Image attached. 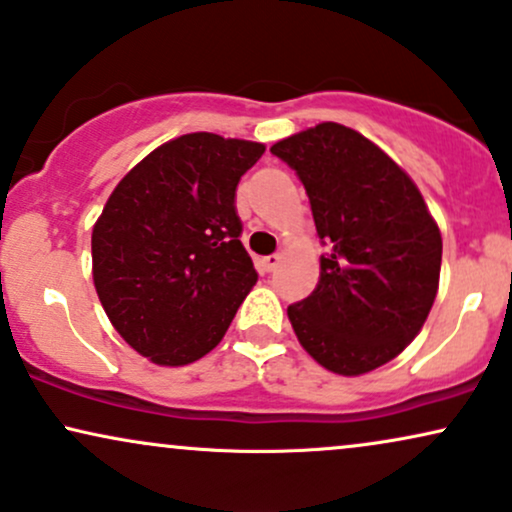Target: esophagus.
<instances>
[{
    "label": "esophagus",
    "mask_w": 512,
    "mask_h": 512,
    "mask_svg": "<svg viewBox=\"0 0 512 512\" xmlns=\"http://www.w3.org/2000/svg\"><path fill=\"white\" fill-rule=\"evenodd\" d=\"M277 263H280V254H270V256L261 258V266L266 273H273V270L277 268Z\"/></svg>",
    "instance_id": "34e87169"
}]
</instances>
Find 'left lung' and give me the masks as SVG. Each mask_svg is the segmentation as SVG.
Masks as SVG:
<instances>
[{
	"label": "left lung",
	"mask_w": 512,
	"mask_h": 512,
	"mask_svg": "<svg viewBox=\"0 0 512 512\" xmlns=\"http://www.w3.org/2000/svg\"><path fill=\"white\" fill-rule=\"evenodd\" d=\"M270 151L306 187L327 251L311 296L287 308L323 368L363 375L425 325L439 287L441 235L403 170L356 130L320 123Z\"/></svg>",
	"instance_id": "left-lung-1"
}]
</instances>
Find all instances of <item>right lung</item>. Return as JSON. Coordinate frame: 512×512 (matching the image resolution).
Returning a JSON list of instances; mask_svg holds the SVG:
<instances>
[{"mask_svg":"<svg viewBox=\"0 0 512 512\" xmlns=\"http://www.w3.org/2000/svg\"><path fill=\"white\" fill-rule=\"evenodd\" d=\"M258 142L192 132L118 182L92 230V275L132 349L187 365L216 349L258 273L246 254L237 185Z\"/></svg>","mask_w":512,"mask_h":512,"instance_id":"obj_1","label":"right lung"}]
</instances>
